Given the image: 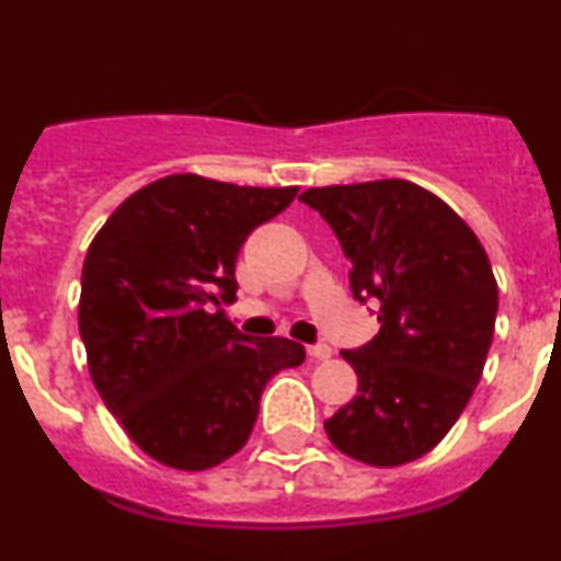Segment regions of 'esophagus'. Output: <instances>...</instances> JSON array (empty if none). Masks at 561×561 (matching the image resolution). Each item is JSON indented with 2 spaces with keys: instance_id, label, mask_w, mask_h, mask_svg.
Segmentation results:
<instances>
[{
  "instance_id": "34e87169",
  "label": "esophagus",
  "mask_w": 561,
  "mask_h": 561,
  "mask_svg": "<svg viewBox=\"0 0 561 561\" xmlns=\"http://www.w3.org/2000/svg\"><path fill=\"white\" fill-rule=\"evenodd\" d=\"M308 354L313 359H330L332 346H327V343H313V346H308Z\"/></svg>"
}]
</instances>
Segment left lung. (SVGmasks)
I'll return each mask as SVG.
<instances>
[{"mask_svg":"<svg viewBox=\"0 0 561 561\" xmlns=\"http://www.w3.org/2000/svg\"><path fill=\"white\" fill-rule=\"evenodd\" d=\"M299 202L335 231L354 299H379L374 341L341 352L359 396L324 431L354 461L401 467L445 439L480 381L499 308L491 262L474 231L414 182L310 187Z\"/></svg>","mask_w":561,"mask_h":561,"instance_id":"left-lung-1","label":"left lung"}]
</instances>
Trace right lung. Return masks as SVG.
Here are the masks:
<instances>
[{"mask_svg": "<svg viewBox=\"0 0 561 561\" xmlns=\"http://www.w3.org/2000/svg\"><path fill=\"white\" fill-rule=\"evenodd\" d=\"M294 196L171 174L125 198L87 251L79 330L92 381L165 467L202 471L240 453L267 381L302 365L297 341L242 335L224 310L242 242Z\"/></svg>", "mask_w": 561, "mask_h": 561, "instance_id": "1", "label": "right lung"}]
</instances>
